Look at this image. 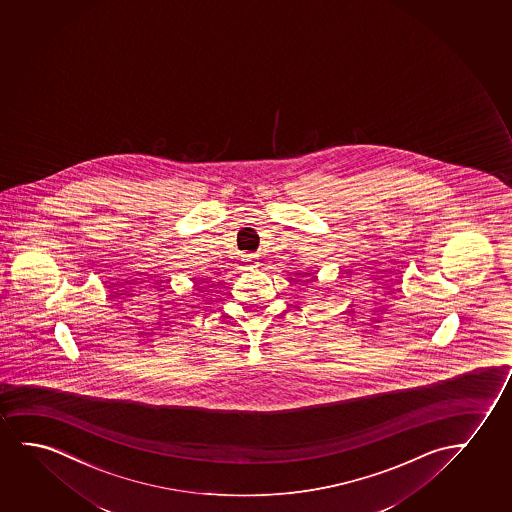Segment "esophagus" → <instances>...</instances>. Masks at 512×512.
<instances>
[{
    "instance_id": "1",
    "label": "esophagus",
    "mask_w": 512,
    "mask_h": 512,
    "mask_svg": "<svg viewBox=\"0 0 512 512\" xmlns=\"http://www.w3.org/2000/svg\"><path fill=\"white\" fill-rule=\"evenodd\" d=\"M245 263H247L251 268H256L260 265V258H258V256H247V258H245Z\"/></svg>"
}]
</instances>
